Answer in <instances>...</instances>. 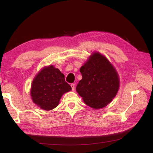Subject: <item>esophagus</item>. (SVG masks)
I'll list each match as a JSON object with an SVG mask.
<instances>
[{
	"label": "esophagus",
	"instance_id": "esophagus-1",
	"mask_svg": "<svg viewBox=\"0 0 153 153\" xmlns=\"http://www.w3.org/2000/svg\"><path fill=\"white\" fill-rule=\"evenodd\" d=\"M71 88H72V91H74V89H75V84H71Z\"/></svg>",
	"mask_w": 153,
	"mask_h": 153
}]
</instances>
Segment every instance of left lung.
Here are the masks:
<instances>
[{
	"label": "left lung",
	"mask_w": 153,
	"mask_h": 153,
	"mask_svg": "<svg viewBox=\"0 0 153 153\" xmlns=\"http://www.w3.org/2000/svg\"><path fill=\"white\" fill-rule=\"evenodd\" d=\"M82 79L76 91L87 105L94 109L106 107L120 87L118 74L112 64L99 52H94L80 68Z\"/></svg>",
	"instance_id": "obj_1"
}]
</instances>
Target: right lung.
<instances>
[{
    "label": "right lung",
    "mask_w": 153,
    "mask_h": 153,
    "mask_svg": "<svg viewBox=\"0 0 153 153\" xmlns=\"http://www.w3.org/2000/svg\"><path fill=\"white\" fill-rule=\"evenodd\" d=\"M71 91L64 75L53 65L43 67L32 81L30 95L34 103L44 110L57 107L62 95Z\"/></svg>",
    "instance_id": "1"
}]
</instances>
